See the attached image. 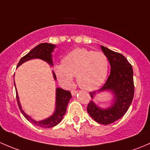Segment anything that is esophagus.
<instances>
[{
	"label": "esophagus",
	"mask_w": 150,
	"mask_h": 150,
	"mask_svg": "<svg viewBox=\"0 0 150 150\" xmlns=\"http://www.w3.org/2000/svg\"><path fill=\"white\" fill-rule=\"evenodd\" d=\"M77 93H78V91L75 90V89H72V90L71 91V93H72V96H75Z\"/></svg>",
	"instance_id": "34e87169"
}]
</instances>
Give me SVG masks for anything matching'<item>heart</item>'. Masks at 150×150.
Listing matches in <instances>:
<instances>
[{
  "instance_id": "b5f03b06",
  "label": "heart",
  "mask_w": 150,
  "mask_h": 150,
  "mask_svg": "<svg viewBox=\"0 0 150 150\" xmlns=\"http://www.w3.org/2000/svg\"><path fill=\"white\" fill-rule=\"evenodd\" d=\"M55 72L61 82L72 83V77L81 88L95 90L105 81L109 69V61L102 52H94L86 48H76L64 57L62 64L56 65Z\"/></svg>"
}]
</instances>
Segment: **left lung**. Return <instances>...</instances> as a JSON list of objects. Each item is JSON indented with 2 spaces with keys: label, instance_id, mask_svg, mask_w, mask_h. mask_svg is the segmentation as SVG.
Listing matches in <instances>:
<instances>
[{
  "label": "left lung",
  "instance_id": "8db88e82",
  "mask_svg": "<svg viewBox=\"0 0 150 150\" xmlns=\"http://www.w3.org/2000/svg\"><path fill=\"white\" fill-rule=\"evenodd\" d=\"M104 54L111 65L110 75L99 91L110 90L115 93V101L108 109L99 108L91 100L87 111L91 117L97 122L108 125L121 118L129 108L134 96L133 68L123 55L102 46ZM93 99L96 91L89 92Z\"/></svg>",
  "mask_w": 150,
  "mask_h": 150
}]
</instances>
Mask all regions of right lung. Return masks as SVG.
Segmentation results:
<instances>
[{"label": "right lung", "instance_id": "obj_1", "mask_svg": "<svg viewBox=\"0 0 150 150\" xmlns=\"http://www.w3.org/2000/svg\"><path fill=\"white\" fill-rule=\"evenodd\" d=\"M54 47H55L54 45L47 43H40V44L38 45L33 49H32L28 54L22 57L20 61L18 63L17 67H19L20 64H22V63L28 61V60L37 58L41 59L49 63L50 64H52L51 52H52ZM54 77L55 79L57 78H56L55 73H54ZM16 101H17L18 106H19V108L21 112L23 114V115L25 116V117L28 121H30L31 123L34 124V125H37V126L40 127V128H52V127L55 126L57 124L59 123L62 121V120L63 116L66 113L67 107V104L69 103V99L72 97V94H71V93L69 91H65L64 89L59 88H58L57 89V102H56L57 107H56V111L54 114L44 120L35 121V120H33L30 116L25 114V112L22 110L20 103H19L17 92H16Z\"/></svg>", "mask_w": 150, "mask_h": 150}]
</instances>
